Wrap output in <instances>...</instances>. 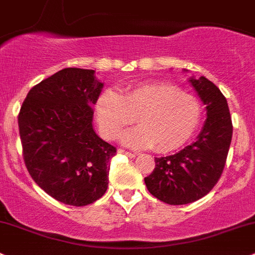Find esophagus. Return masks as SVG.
Returning <instances> with one entry per match:
<instances>
[{
	"mask_svg": "<svg viewBox=\"0 0 255 255\" xmlns=\"http://www.w3.org/2000/svg\"><path fill=\"white\" fill-rule=\"evenodd\" d=\"M119 153L127 154V156L130 157V158H135V157L137 156L136 153H132V152H128V151H125V149H119Z\"/></svg>",
	"mask_w": 255,
	"mask_h": 255,
	"instance_id": "obj_1",
	"label": "esophagus"
}]
</instances>
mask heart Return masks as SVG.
Here are the masks:
<instances>
[{
	"instance_id": "1",
	"label": "heart",
	"mask_w": 255,
	"mask_h": 255,
	"mask_svg": "<svg viewBox=\"0 0 255 255\" xmlns=\"http://www.w3.org/2000/svg\"><path fill=\"white\" fill-rule=\"evenodd\" d=\"M96 114L102 133L109 140L137 119L140 125L125 131L122 142L133 148L154 146L158 152H170L193 135L200 123L201 106L198 98L175 85L152 81L123 94L107 89L97 101Z\"/></svg>"
}]
</instances>
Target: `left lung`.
<instances>
[{
    "mask_svg": "<svg viewBox=\"0 0 255 255\" xmlns=\"http://www.w3.org/2000/svg\"><path fill=\"white\" fill-rule=\"evenodd\" d=\"M189 82L206 106L204 127L194 143L172 156L154 158L156 168L145 178L149 193L169 205L194 203L214 188L232 140V120L221 91L204 76L190 77Z\"/></svg>",
    "mask_w": 255,
    "mask_h": 255,
    "instance_id": "left-lung-1",
    "label": "left lung"
}]
</instances>
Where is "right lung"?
Returning a JSON list of instances; mask_svg holds the SVG:
<instances>
[{
  "label": "right lung",
  "instance_id": "1",
  "mask_svg": "<svg viewBox=\"0 0 255 255\" xmlns=\"http://www.w3.org/2000/svg\"><path fill=\"white\" fill-rule=\"evenodd\" d=\"M104 83L96 71L69 67L30 89L18 115L28 172L60 203L86 206L104 195L117 148L93 128Z\"/></svg>",
  "mask_w": 255,
  "mask_h": 255
}]
</instances>
